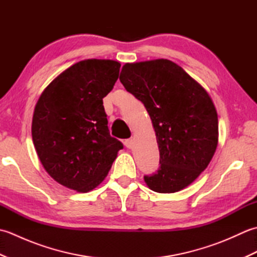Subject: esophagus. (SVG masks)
<instances>
[{"label":"esophagus","instance_id":"obj_1","mask_svg":"<svg viewBox=\"0 0 257 257\" xmlns=\"http://www.w3.org/2000/svg\"><path fill=\"white\" fill-rule=\"evenodd\" d=\"M124 146L127 147V148H133L134 146V139H127L124 141Z\"/></svg>","mask_w":257,"mask_h":257}]
</instances>
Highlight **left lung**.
<instances>
[{
  "instance_id": "8db88e82",
  "label": "left lung",
  "mask_w": 257,
  "mask_h": 257,
  "mask_svg": "<svg viewBox=\"0 0 257 257\" xmlns=\"http://www.w3.org/2000/svg\"><path fill=\"white\" fill-rule=\"evenodd\" d=\"M119 79L144 103L157 136L160 167L145 176V182L159 193L188 187L209 166L217 147L219 120L211 97L169 59L127 63Z\"/></svg>"
}]
</instances>
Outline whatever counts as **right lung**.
<instances>
[{
    "instance_id": "right-lung-1",
    "label": "right lung",
    "mask_w": 257,
    "mask_h": 257,
    "mask_svg": "<svg viewBox=\"0 0 257 257\" xmlns=\"http://www.w3.org/2000/svg\"><path fill=\"white\" fill-rule=\"evenodd\" d=\"M120 63L85 59L58 75L38 98L32 138L46 172L64 187L89 192L107 177L120 149L109 134L102 98Z\"/></svg>"
}]
</instances>
